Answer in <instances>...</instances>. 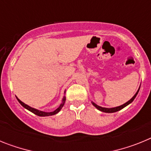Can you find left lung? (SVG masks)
I'll return each mask as SVG.
<instances>
[{"instance_id": "obj_1", "label": "left lung", "mask_w": 151, "mask_h": 151, "mask_svg": "<svg viewBox=\"0 0 151 151\" xmlns=\"http://www.w3.org/2000/svg\"><path fill=\"white\" fill-rule=\"evenodd\" d=\"M140 90V87L139 88H138V90L137 91V92L135 93V94H134V96H133L132 98H131L130 100H129V101H127L126 103H125L124 104L121 105V106H116V107H113V108H106V107H102V106H98V105H97L95 104V103L94 102H91L92 104H93V106H95L96 108H97V110H99L101 112H104V113H115V112H117L119 111V110H122V109H123L124 107H125L126 106H128L129 104H130L134 100V98L136 97V96H137V94H138V91H139Z\"/></svg>"}]
</instances>
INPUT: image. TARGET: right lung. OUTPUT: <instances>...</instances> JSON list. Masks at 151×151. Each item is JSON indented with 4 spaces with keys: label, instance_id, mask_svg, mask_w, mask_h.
<instances>
[{
    "label": "right lung",
    "instance_id": "add662e5",
    "mask_svg": "<svg viewBox=\"0 0 151 151\" xmlns=\"http://www.w3.org/2000/svg\"><path fill=\"white\" fill-rule=\"evenodd\" d=\"M64 93H66V91H65V92H64ZM17 101H19V104H20L22 105L24 108H26V110H29V111L32 112V113H33L34 114H35V115L39 116H49L55 115V114H57V113H58L60 111L61 109H62L63 106L64 104H65V101H66V97H65V96H63V99H62V103L60 104V105L59 106V107L57 108V110H55L54 111H53V112H45V111H41V110H37V109H35V108H33V107H32V106H29V105L26 104L25 103L22 102V101L19 99L17 97Z\"/></svg>",
    "mask_w": 151,
    "mask_h": 151
}]
</instances>
